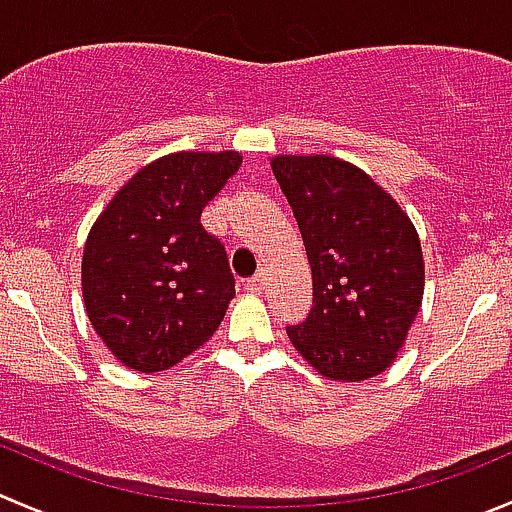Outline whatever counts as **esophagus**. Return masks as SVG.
I'll return each instance as SVG.
<instances>
[{
  "instance_id": "34e87169",
  "label": "esophagus",
  "mask_w": 512,
  "mask_h": 512,
  "mask_svg": "<svg viewBox=\"0 0 512 512\" xmlns=\"http://www.w3.org/2000/svg\"><path fill=\"white\" fill-rule=\"evenodd\" d=\"M265 285H267L265 272H257L255 277H250V280H245V290L252 292V295H260V292L265 290Z\"/></svg>"
}]
</instances>
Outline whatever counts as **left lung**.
Returning <instances> with one entry per match:
<instances>
[{"mask_svg": "<svg viewBox=\"0 0 512 512\" xmlns=\"http://www.w3.org/2000/svg\"><path fill=\"white\" fill-rule=\"evenodd\" d=\"M312 267V307L287 327L327 380L357 382L393 365L420 310V237L370 175L327 155L272 157Z\"/></svg>", "mask_w": 512, "mask_h": 512, "instance_id": "8db88e82", "label": "left lung"}]
</instances>
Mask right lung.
<instances>
[{
    "instance_id": "right-lung-1",
    "label": "right lung",
    "mask_w": 512,
    "mask_h": 512,
    "mask_svg": "<svg viewBox=\"0 0 512 512\" xmlns=\"http://www.w3.org/2000/svg\"><path fill=\"white\" fill-rule=\"evenodd\" d=\"M240 165V152L230 150L160 157L109 200L89 230L84 307L122 365L170 370L220 327L235 277L225 245L200 217Z\"/></svg>"
}]
</instances>
